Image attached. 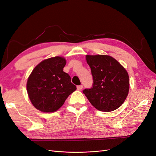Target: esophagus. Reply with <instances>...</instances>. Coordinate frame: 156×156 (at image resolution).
Returning <instances> with one entry per match:
<instances>
[{"mask_svg": "<svg viewBox=\"0 0 156 156\" xmlns=\"http://www.w3.org/2000/svg\"><path fill=\"white\" fill-rule=\"evenodd\" d=\"M77 90H82L83 88V86L82 85V84H81V85L77 86Z\"/></svg>", "mask_w": 156, "mask_h": 156, "instance_id": "1", "label": "esophagus"}]
</instances>
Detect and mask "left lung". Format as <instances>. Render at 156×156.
I'll return each instance as SVG.
<instances>
[{
  "label": "left lung",
  "mask_w": 156,
  "mask_h": 156,
  "mask_svg": "<svg viewBox=\"0 0 156 156\" xmlns=\"http://www.w3.org/2000/svg\"><path fill=\"white\" fill-rule=\"evenodd\" d=\"M91 69L92 87L83 90L91 104L100 111L117 109L126 99L129 89L127 71L114 58L108 55H87Z\"/></svg>",
  "instance_id": "1"
}]
</instances>
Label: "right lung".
Segmentation results:
<instances>
[{"instance_id":"1","label":"right lung","mask_w":156,"mask_h":156,"mask_svg":"<svg viewBox=\"0 0 156 156\" xmlns=\"http://www.w3.org/2000/svg\"><path fill=\"white\" fill-rule=\"evenodd\" d=\"M66 61L63 57L46 59L37 65L28 79V95L37 109L53 112L62 106L77 89L69 75L63 72Z\"/></svg>"}]
</instances>
